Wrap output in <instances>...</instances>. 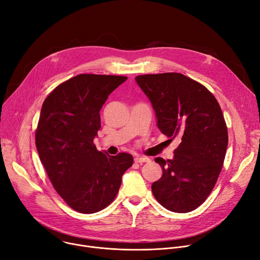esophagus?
<instances>
[{
    "label": "esophagus",
    "instance_id": "obj_1",
    "mask_svg": "<svg viewBox=\"0 0 260 260\" xmlns=\"http://www.w3.org/2000/svg\"><path fill=\"white\" fill-rule=\"evenodd\" d=\"M150 160L149 157H146V156H136L134 158V161L135 162H139V164H143V162H148Z\"/></svg>",
    "mask_w": 260,
    "mask_h": 260
}]
</instances>
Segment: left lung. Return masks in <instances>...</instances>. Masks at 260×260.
Masks as SVG:
<instances>
[{
    "mask_svg": "<svg viewBox=\"0 0 260 260\" xmlns=\"http://www.w3.org/2000/svg\"><path fill=\"white\" fill-rule=\"evenodd\" d=\"M135 82L151 102L159 131L180 142L172 159L155 158L162 176L152 192L167 210L191 212L206 201L223 165L228 129L219 104L181 73L139 75Z\"/></svg>",
    "mask_w": 260,
    "mask_h": 260,
    "instance_id": "1",
    "label": "left lung"
}]
</instances>
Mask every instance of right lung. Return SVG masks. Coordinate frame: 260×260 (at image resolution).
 Wrapping results in <instances>:
<instances>
[{"label":"right lung","instance_id":"1","mask_svg":"<svg viewBox=\"0 0 260 260\" xmlns=\"http://www.w3.org/2000/svg\"><path fill=\"white\" fill-rule=\"evenodd\" d=\"M126 76L80 74L58 85L43 103L36 132L40 159L55 191L73 210L95 213L115 198L132 155L115 156L93 143L100 110Z\"/></svg>","mask_w":260,"mask_h":260}]
</instances>
